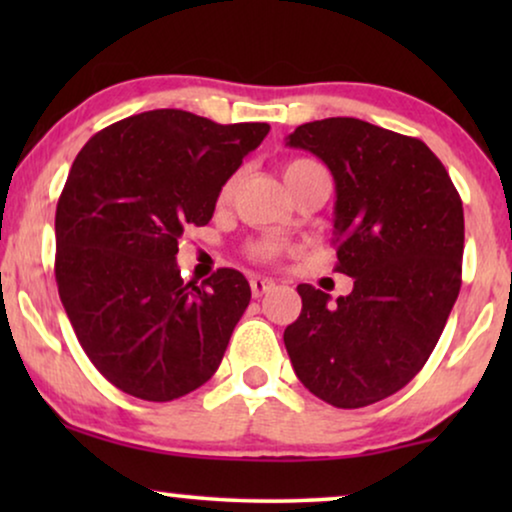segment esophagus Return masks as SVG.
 <instances>
[{
    "mask_svg": "<svg viewBox=\"0 0 512 512\" xmlns=\"http://www.w3.org/2000/svg\"><path fill=\"white\" fill-rule=\"evenodd\" d=\"M275 289V279L270 277H251V293H254V298H261L265 293H270Z\"/></svg>",
    "mask_w": 512,
    "mask_h": 512,
    "instance_id": "obj_1",
    "label": "esophagus"
}]
</instances>
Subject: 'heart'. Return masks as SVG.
<instances>
[{"instance_id":"1","label":"heart","mask_w":512,"mask_h":512,"mask_svg":"<svg viewBox=\"0 0 512 512\" xmlns=\"http://www.w3.org/2000/svg\"><path fill=\"white\" fill-rule=\"evenodd\" d=\"M310 165H314L312 160H305V158L291 160V163L284 167V179H291L293 174H298L300 170H305V167ZM228 191H230V184L223 186L221 195H228ZM284 251H286V244L279 240V237H263V240H258L249 247V254L258 258V261H275V258L282 256Z\"/></svg>"}]
</instances>
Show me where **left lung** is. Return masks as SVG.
I'll return each mask as SVG.
<instances>
[{
	"label": "left lung",
	"instance_id": "8db88e82",
	"mask_svg": "<svg viewBox=\"0 0 512 512\" xmlns=\"http://www.w3.org/2000/svg\"><path fill=\"white\" fill-rule=\"evenodd\" d=\"M289 146L335 179V270L349 296L300 284L284 345L298 380L335 408H363L424 368L461 289L464 207L445 165L417 137L359 118L298 125Z\"/></svg>",
	"mask_w": 512,
	"mask_h": 512
}]
</instances>
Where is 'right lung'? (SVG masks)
<instances>
[{"label":"right lung","instance_id":"1","mask_svg":"<svg viewBox=\"0 0 512 512\" xmlns=\"http://www.w3.org/2000/svg\"><path fill=\"white\" fill-rule=\"evenodd\" d=\"M268 130L156 109L100 130L76 156L55 209V282L83 352L125 394L174 401L219 368L249 282L221 268L186 284L179 237L209 223Z\"/></svg>","mask_w":512,"mask_h":512}]
</instances>
